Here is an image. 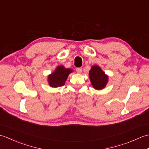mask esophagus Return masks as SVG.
Returning a JSON list of instances; mask_svg holds the SVG:
<instances>
[{
	"mask_svg": "<svg viewBox=\"0 0 149 149\" xmlns=\"http://www.w3.org/2000/svg\"><path fill=\"white\" fill-rule=\"evenodd\" d=\"M82 70H83V69H82V68H76V72L78 73V74H81V73L82 72Z\"/></svg>",
	"mask_w": 149,
	"mask_h": 149,
	"instance_id": "34e87169",
	"label": "esophagus"
}]
</instances>
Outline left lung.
<instances>
[{"label": "left lung", "mask_w": 149, "mask_h": 149, "mask_svg": "<svg viewBox=\"0 0 149 149\" xmlns=\"http://www.w3.org/2000/svg\"><path fill=\"white\" fill-rule=\"evenodd\" d=\"M89 76L91 83L95 90H102L106 87L108 81V76L97 65L91 66Z\"/></svg>", "instance_id": "8db88e82"}]
</instances>
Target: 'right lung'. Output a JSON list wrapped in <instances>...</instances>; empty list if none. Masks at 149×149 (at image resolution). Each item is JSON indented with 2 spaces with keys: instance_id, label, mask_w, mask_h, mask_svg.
<instances>
[{
  "instance_id": "obj_1",
  "label": "right lung",
  "mask_w": 149,
  "mask_h": 149,
  "mask_svg": "<svg viewBox=\"0 0 149 149\" xmlns=\"http://www.w3.org/2000/svg\"><path fill=\"white\" fill-rule=\"evenodd\" d=\"M73 72L70 68H66L63 66H58L54 72L48 76V82L50 86L57 88L65 84L68 75Z\"/></svg>"
}]
</instances>
